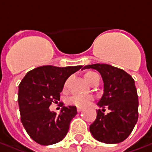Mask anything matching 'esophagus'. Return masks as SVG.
Instances as JSON below:
<instances>
[{"label":"esophagus","instance_id":"esophagus-1","mask_svg":"<svg viewBox=\"0 0 152 152\" xmlns=\"http://www.w3.org/2000/svg\"><path fill=\"white\" fill-rule=\"evenodd\" d=\"M76 110H77V112H81V111H82V109H81V108H79V107H78V108L76 109Z\"/></svg>","mask_w":152,"mask_h":152}]
</instances>
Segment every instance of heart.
Instances as JSON below:
<instances>
[{
  "label": "heart",
  "instance_id": "1",
  "mask_svg": "<svg viewBox=\"0 0 152 152\" xmlns=\"http://www.w3.org/2000/svg\"><path fill=\"white\" fill-rule=\"evenodd\" d=\"M86 80L88 82L92 85L93 83L95 82L97 80H100V77L96 72H89L85 75ZM68 84V80H66L64 88H66ZM94 100V97L89 94H74L69 97H67L66 99V102L67 105L76 107L79 108H83L89 106Z\"/></svg>",
  "mask_w": 152,
  "mask_h": 152
}]
</instances>
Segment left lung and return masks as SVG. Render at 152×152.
Wrapping results in <instances>:
<instances>
[{"label": "left lung", "instance_id": "1", "mask_svg": "<svg viewBox=\"0 0 152 152\" xmlns=\"http://www.w3.org/2000/svg\"><path fill=\"white\" fill-rule=\"evenodd\" d=\"M99 72L104 83V93L98 102L102 109L97 111L95 121L89 126L94 137L104 143L125 140L134 129L138 118V97L134 80L124 70L109 64L96 63L83 69ZM110 112L104 114L105 107Z\"/></svg>", "mask_w": 152, "mask_h": 152}]
</instances>
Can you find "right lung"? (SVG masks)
Returning <instances> with one entry per match:
<instances>
[{
  "instance_id": "add662e5",
  "label": "right lung",
  "mask_w": 152,
  "mask_h": 152,
  "mask_svg": "<svg viewBox=\"0 0 152 152\" xmlns=\"http://www.w3.org/2000/svg\"><path fill=\"white\" fill-rule=\"evenodd\" d=\"M81 67L38 66L28 72L22 80L18 94L21 122L36 142L52 145L66 135L70 122L77 114L76 107H63L58 115L50 112L49 107L60 100V93L66 79Z\"/></svg>"
}]
</instances>
